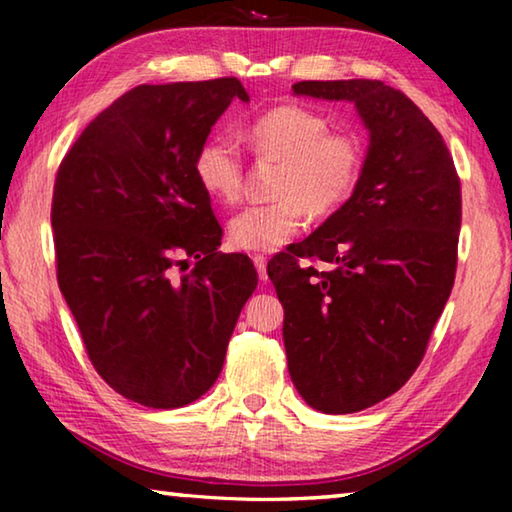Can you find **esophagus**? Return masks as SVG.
<instances>
[{"instance_id": "esophagus-1", "label": "esophagus", "mask_w": 512, "mask_h": 512, "mask_svg": "<svg viewBox=\"0 0 512 512\" xmlns=\"http://www.w3.org/2000/svg\"><path fill=\"white\" fill-rule=\"evenodd\" d=\"M253 264H255V268H257V275H259V280H268V273H266V257L264 255H255L253 257Z\"/></svg>"}]
</instances>
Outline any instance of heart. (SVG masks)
I'll use <instances>...</instances> for the list:
<instances>
[{"label":"heart","instance_id":"obj_1","mask_svg":"<svg viewBox=\"0 0 512 512\" xmlns=\"http://www.w3.org/2000/svg\"><path fill=\"white\" fill-rule=\"evenodd\" d=\"M259 158L282 162L275 203L250 205L230 221V244L250 253L282 248L311 216L339 210L357 189L363 151L352 135L329 133V121L305 106H277L248 128ZM198 183L216 201L235 203L244 187V160L230 135H214L196 153Z\"/></svg>","mask_w":512,"mask_h":512}]
</instances>
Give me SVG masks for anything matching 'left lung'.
I'll return each mask as SVG.
<instances>
[{"label": "left lung", "mask_w": 512, "mask_h": 512, "mask_svg": "<svg viewBox=\"0 0 512 512\" xmlns=\"http://www.w3.org/2000/svg\"><path fill=\"white\" fill-rule=\"evenodd\" d=\"M293 94L350 101L368 131L352 196L268 262L293 386L311 409L357 413L420 366L454 287L461 180L436 126L391 85L302 81ZM300 258L330 268L316 272Z\"/></svg>", "instance_id": "1"}]
</instances>
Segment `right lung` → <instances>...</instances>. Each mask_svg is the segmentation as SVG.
Returning <instances> with one entry per match:
<instances>
[{
    "label": "right lung",
    "mask_w": 512,
    "mask_h": 512,
    "mask_svg": "<svg viewBox=\"0 0 512 512\" xmlns=\"http://www.w3.org/2000/svg\"><path fill=\"white\" fill-rule=\"evenodd\" d=\"M235 99L250 101L237 79L133 88L90 121L56 176L58 287L92 366L149 409L210 391L257 287L246 255L216 250L221 225L194 171Z\"/></svg>",
    "instance_id": "right-lung-1"
}]
</instances>
